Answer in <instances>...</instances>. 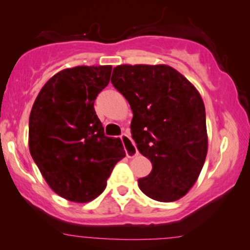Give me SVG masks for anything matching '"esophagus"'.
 Returning <instances> with one entry per match:
<instances>
[{
  "label": "esophagus",
  "instance_id": "1",
  "mask_svg": "<svg viewBox=\"0 0 250 250\" xmlns=\"http://www.w3.org/2000/svg\"><path fill=\"white\" fill-rule=\"evenodd\" d=\"M121 140H122L123 147H125V154H127L128 158H133V157L138 156V148H136L135 144L133 143V140L130 139V136L128 134H122L121 135Z\"/></svg>",
  "mask_w": 250,
  "mask_h": 250
}]
</instances>
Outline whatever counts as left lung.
<instances>
[{
	"label": "left lung",
	"instance_id": "obj_1",
	"mask_svg": "<svg viewBox=\"0 0 250 250\" xmlns=\"http://www.w3.org/2000/svg\"><path fill=\"white\" fill-rule=\"evenodd\" d=\"M114 87L133 111L132 138L152 163L139 188L153 200L176 201L200 175L207 154L205 105L198 90L165 64L114 68Z\"/></svg>",
	"mask_w": 250,
	"mask_h": 250
}]
</instances>
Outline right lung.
<instances>
[{
	"label": "right lung",
	"instance_id": "right-lung-1",
	"mask_svg": "<svg viewBox=\"0 0 250 250\" xmlns=\"http://www.w3.org/2000/svg\"><path fill=\"white\" fill-rule=\"evenodd\" d=\"M111 69L79 65L61 70L43 86L31 110L30 153L50 188L67 200L97 198L125 157L120 139L105 136L93 106Z\"/></svg>",
	"mask_w": 250,
	"mask_h": 250
}]
</instances>
